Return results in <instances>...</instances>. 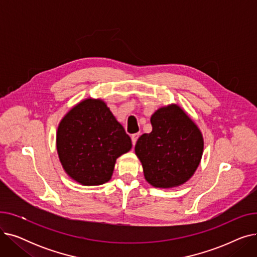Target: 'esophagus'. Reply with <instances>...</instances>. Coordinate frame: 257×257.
Masks as SVG:
<instances>
[{"mask_svg":"<svg viewBox=\"0 0 257 257\" xmlns=\"http://www.w3.org/2000/svg\"><path fill=\"white\" fill-rule=\"evenodd\" d=\"M139 138H140V133H134V134H132V136H131V141H132L133 146L137 144V141H138Z\"/></svg>","mask_w":257,"mask_h":257,"instance_id":"obj_1","label":"esophagus"}]
</instances>
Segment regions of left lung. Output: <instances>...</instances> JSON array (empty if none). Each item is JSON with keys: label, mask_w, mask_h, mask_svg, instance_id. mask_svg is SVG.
Here are the masks:
<instances>
[{"label": "left lung", "mask_w": 257, "mask_h": 257, "mask_svg": "<svg viewBox=\"0 0 257 257\" xmlns=\"http://www.w3.org/2000/svg\"><path fill=\"white\" fill-rule=\"evenodd\" d=\"M151 133L143 134L136 145L146 180L155 187L184 183L203 153L200 130L177 105L158 109L151 116Z\"/></svg>", "instance_id": "left-lung-1"}]
</instances>
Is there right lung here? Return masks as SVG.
Returning <instances> with one entry per match:
<instances>
[{"instance_id":"obj_1","label":"right lung","mask_w":257,"mask_h":257,"mask_svg":"<svg viewBox=\"0 0 257 257\" xmlns=\"http://www.w3.org/2000/svg\"><path fill=\"white\" fill-rule=\"evenodd\" d=\"M57 151L70 177L83 185L109 181L118 156L128 152L131 139L101 100L76 105L60 121Z\"/></svg>"}]
</instances>
